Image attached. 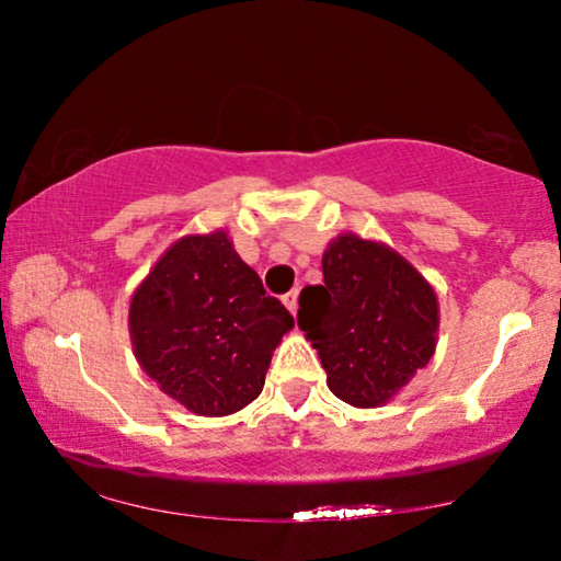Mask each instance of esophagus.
<instances>
[{"label":"esophagus","mask_w":561,"mask_h":561,"mask_svg":"<svg viewBox=\"0 0 561 561\" xmlns=\"http://www.w3.org/2000/svg\"><path fill=\"white\" fill-rule=\"evenodd\" d=\"M283 304H286V309L290 313H296V309H298V290H288V294L283 296Z\"/></svg>","instance_id":"34e87169"}]
</instances>
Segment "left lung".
I'll use <instances>...</instances> for the list:
<instances>
[{"instance_id": "left-lung-1", "label": "left lung", "mask_w": 561, "mask_h": 561, "mask_svg": "<svg viewBox=\"0 0 561 561\" xmlns=\"http://www.w3.org/2000/svg\"><path fill=\"white\" fill-rule=\"evenodd\" d=\"M321 271L324 283L298 296V327L329 390L355 409L388 403L434 357V288L388 244L352 232L329 242Z\"/></svg>"}]
</instances>
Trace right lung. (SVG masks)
<instances>
[{"label": "right lung", "instance_id": "obj_1", "mask_svg": "<svg viewBox=\"0 0 561 561\" xmlns=\"http://www.w3.org/2000/svg\"><path fill=\"white\" fill-rule=\"evenodd\" d=\"M290 329L294 317L265 296L221 229L173 242L129 301L137 363L198 416H227L255 401Z\"/></svg>", "mask_w": 561, "mask_h": 561}]
</instances>
